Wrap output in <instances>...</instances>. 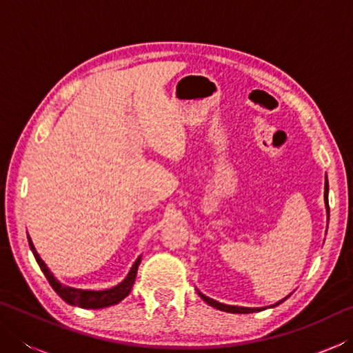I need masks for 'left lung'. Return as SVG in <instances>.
I'll use <instances>...</instances> for the list:
<instances>
[{"label":"left lung","instance_id":"obj_1","mask_svg":"<svg viewBox=\"0 0 353 353\" xmlns=\"http://www.w3.org/2000/svg\"><path fill=\"white\" fill-rule=\"evenodd\" d=\"M324 202H325V210H327V221L328 218H330V208H328V181H327V174H325V187H324ZM198 294L201 296V299L204 302H207L208 305L216 308V310H221V312H227V313H238V314H248V313H255V312H263V310L266 308H274L277 307L282 303L285 299H288L290 296H286L285 299H282V301H279L276 303H272V305L270 307H259V308H250V307H236V305H225V303H221L218 301H214V299H210L205 294H202V292L198 290Z\"/></svg>","mask_w":353,"mask_h":353}]
</instances>
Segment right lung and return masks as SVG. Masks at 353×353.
I'll list each match as a JSON object with an SVG mask.
<instances>
[{"label": "right lung", "instance_id": "1", "mask_svg": "<svg viewBox=\"0 0 353 353\" xmlns=\"http://www.w3.org/2000/svg\"><path fill=\"white\" fill-rule=\"evenodd\" d=\"M28 241H29V248H31L32 254L37 260L41 272L45 274V277L48 279V282L52 286L59 296H61L68 305L73 307H81V308H90V310H98V308H105L110 305H117L118 302H121L124 297L129 296L130 290H132L135 277H137V271H139V266L141 263V255L135 260V263L130 268V271L128 272V276L124 277L123 282H119L118 285L112 286V288L107 290H82V288H74V286H68L59 282V280L54 277V274L50 271V268L46 266V263L40 259V255L37 250L34 248V243L31 240V236L28 235Z\"/></svg>", "mask_w": 353, "mask_h": 353}]
</instances>
